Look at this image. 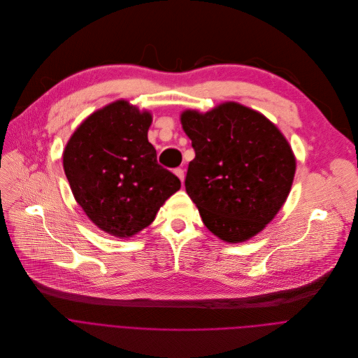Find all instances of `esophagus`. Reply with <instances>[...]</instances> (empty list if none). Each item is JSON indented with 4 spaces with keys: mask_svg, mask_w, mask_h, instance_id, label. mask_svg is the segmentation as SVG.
Returning a JSON list of instances; mask_svg holds the SVG:
<instances>
[{
    "mask_svg": "<svg viewBox=\"0 0 358 358\" xmlns=\"http://www.w3.org/2000/svg\"><path fill=\"white\" fill-rule=\"evenodd\" d=\"M175 175L180 179V182L183 183V180H185V172H183V169H180V168H178V169H175Z\"/></svg>",
    "mask_w": 358,
    "mask_h": 358,
    "instance_id": "obj_1",
    "label": "esophagus"
}]
</instances>
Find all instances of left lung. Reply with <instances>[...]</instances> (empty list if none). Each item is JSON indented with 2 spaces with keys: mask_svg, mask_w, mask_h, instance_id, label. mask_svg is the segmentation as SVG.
Wrapping results in <instances>:
<instances>
[{
  "mask_svg": "<svg viewBox=\"0 0 358 358\" xmlns=\"http://www.w3.org/2000/svg\"><path fill=\"white\" fill-rule=\"evenodd\" d=\"M192 139L185 186L204 226L227 243H243L276 216L287 200L296 161L288 141L262 114L223 103L204 114L186 110Z\"/></svg>",
  "mask_w": 358,
  "mask_h": 358,
  "instance_id": "left-lung-1",
  "label": "left lung"
}]
</instances>
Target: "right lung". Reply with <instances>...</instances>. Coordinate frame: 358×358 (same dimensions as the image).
Segmentation results:
<instances>
[{
    "label": "right lung",
    "mask_w": 358,
    "mask_h": 358,
    "mask_svg": "<svg viewBox=\"0 0 358 358\" xmlns=\"http://www.w3.org/2000/svg\"><path fill=\"white\" fill-rule=\"evenodd\" d=\"M152 115L125 100L87 117L70 136L63 168L76 201L103 231L127 238L148 227L180 180L157 161Z\"/></svg>",
    "instance_id": "right-lung-1"
}]
</instances>
